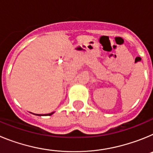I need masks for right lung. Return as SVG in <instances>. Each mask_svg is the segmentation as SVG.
I'll use <instances>...</instances> for the list:
<instances>
[{
  "mask_svg": "<svg viewBox=\"0 0 153 153\" xmlns=\"http://www.w3.org/2000/svg\"><path fill=\"white\" fill-rule=\"evenodd\" d=\"M53 113H49V114H47V115H48V116H51V115H52V114H53ZM38 116H41V115H40V114H39V115H38Z\"/></svg>",
  "mask_w": 153,
  "mask_h": 153,
  "instance_id": "1",
  "label": "right lung"
}]
</instances>
